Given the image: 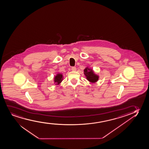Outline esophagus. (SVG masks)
Returning a JSON list of instances; mask_svg holds the SVG:
<instances>
[{"label":"esophagus","mask_w":149,"mask_h":149,"mask_svg":"<svg viewBox=\"0 0 149 149\" xmlns=\"http://www.w3.org/2000/svg\"><path fill=\"white\" fill-rule=\"evenodd\" d=\"M76 70H77V68H76L75 67H72V71H76Z\"/></svg>","instance_id":"1"}]
</instances>
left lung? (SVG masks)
I'll list each match as a JSON object with an SVG mask.
<instances>
[{
	"mask_svg": "<svg viewBox=\"0 0 149 149\" xmlns=\"http://www.w3.org/2000/svg\"><path fill=\"white\" fill-rule=\"evenodd\" d=\"M84 74H85L86 79L91 83H95L98 81L99 79V76L95 72L94 70L87 66L84 70Z\"/></svg>",
	"mask_w": 149,
	"mask_h": 149,
	"instance_id": "8db88e82",
	"label": "left lung"
}]
</instances>
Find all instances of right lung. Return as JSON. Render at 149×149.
Masks as SVG:
<instances>
[{
	"instance_id": "obj_1",
	"label": "right lung",
	"mask_w": 149,
	"mask_h": 149,
	"mask_svg": "<svg viewBox=\"0 0 149 149\" xmlns=\"http://www.w3.org/2000/svg\"><path fill=\"white\" fill-rule=\"evenodd\" d=\"M63 79V74L60 72H58L53 77L54 84L57 86L59 85L62 82Z\"/></svg>"
}]
</instances>
